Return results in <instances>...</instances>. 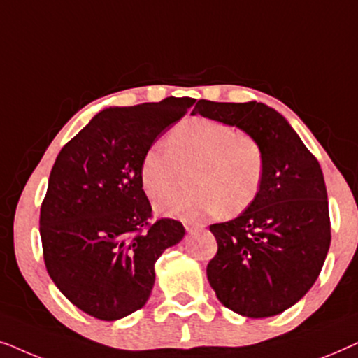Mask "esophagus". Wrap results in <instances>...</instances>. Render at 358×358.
Segmentation results:
<instances>
[{
	"label": "esophagus",
	"instance_id": "esophagus-1",
	"mask_svg": "<svg viewBox=\"0 0 358 358\" xmlns=\"http://www.w3.org/2000/svg\"><path fill=\"white\" fill-rule=\"evenodd\" d=\"M184 228L187 229L189 233H194V231H197V229H200L202 227H200V224H195V223H189V222H185V223H184Z\"/></svg>",
	"mask_w": 358,
	"mask_h": 358
}]
</instances>
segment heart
I'll return each mask as SVG.
<instances>
[{
    "label": "heart",
    "instance_id": "b5f03b06",
    "mask_svg": "<svg viewBox=\"0 0 358 358\" xmlns=\"http://www.w3.org/2000/svg\"><path fill=\"white\" fill-rule=\"evenodd\" d=\"M169 151L146 150L140 179L150 199L173 192L182 173L192 169L195 189L171 195L156 203L161 215L200 222L227 212L246 210L256 200L264 176V155L251 135L223 122L194 117L171 131Z\"/></svg>",
    "mask_w": 358,
    "mask_h": 358
}]
</instances>
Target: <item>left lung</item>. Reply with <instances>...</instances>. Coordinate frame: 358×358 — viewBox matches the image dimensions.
<instances>
[{"instance_id": "1", "label": "left lung", "mask_w": 358, "mask_h": 358, "mask_svg": "<svg viewBox=\"0 0 358 358\" xmlns=\"http://www.w3.org/2000/svg\"><path fill=\"white\" fill-rule=\"evenodd\" d=\"M192 114L238 127L264 155L254 202L224 223L210 224L218 251L207 266L217 298L246 317L280 315L306 295L331 244L321 166L285 117L262 102L199 101Z\"/></svg>"}]
</instances>
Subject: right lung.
Segmentation results:
<instances>
[{"label": "right lung", "instance_id": "right-lung-1", "mask_svg": "<svg viewBox=\"0 0 358 358\" xmlns=\"http://www.w3.org/2000/svg\"><path fill=\"white\" fill-rule=\"evenodd\" d=\"M194 102L109 107L58 153L41 208L43 261L58 290L86 315L117 321L145 306L155 262L184 238L178 220L148 222L140 164Z\"/></svg>", "mask_w": 358, "mask_h": 358}]
</instances>
